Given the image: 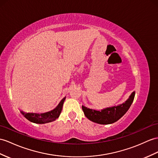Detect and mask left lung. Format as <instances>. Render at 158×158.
Instances as JSON below:
<instances>
[{"label":"left lung","instance_id":"obj_1","mask_svg":"<svg viewBox=\"0 0 158 158\" xmlns=\"http://www.w3.org/2000/svg\"><path fill=\"white\" fill-rule=\"evenodd\" d=\"M135 92L131 94L129 99L125 102L118 106L101 110V111L88 109L82 106V110L85 116L90 121L98 124L108 125L113 123L121 118L129 110L134 100Z\"/></svg>","mask_w":158,"mask_h":158}]
</instances>
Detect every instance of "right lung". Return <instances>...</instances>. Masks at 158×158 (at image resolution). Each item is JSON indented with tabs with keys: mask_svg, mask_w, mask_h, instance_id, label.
I'll list each match as a JSON object with an SVG mask.
<instances>
[{
	"mask_svg": "<svg viewBox=\"0 0 158 158\" xmlns=\"http://www.w3.org/2000/svg\"><path fill=\"white\" fill-rule=\"evenodd\" d=\"M65 98H64L61 100V102L59 103V105H57V106L55 109L49 111V112L40 114L25 113L23 111H21V112L24 115V117L31 122L38 124L47 123L55 121L56 119L59 117L60 114L61 112V110H62L63 104L65 101Z\"/></svg>",
	"mask_w": 158,
	"mask_h": 158,
	"instance_id": "right-lung-1",
	"label": "right lung"
}]
</instances>
